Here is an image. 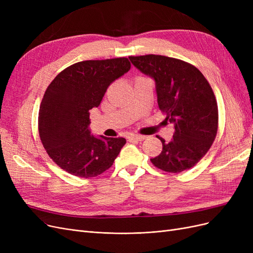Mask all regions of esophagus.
<instances>
[{
	"label": "esophagus",
	"instance_id": "esophagus-1",
	"mask_svg": "<svg viewBox=\"0 0 253 253\" xmlns=\"http://www.w3.org/2000/svg\"><path fill=\"white\" fill-rule=\"evenodd\" d=\"M145 138L142 135H129L127 137L128 141H142Z\"/></svg>",
	"mask_w": 253,
	"mask_h": 253
}]
</instances>
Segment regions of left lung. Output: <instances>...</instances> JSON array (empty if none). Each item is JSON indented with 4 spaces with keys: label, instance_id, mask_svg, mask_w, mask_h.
I'll use <instances>...</instances> for the list:
<instances>
[{
    "label": "left lung",
    "instance_id": "8db88e82",
    "mask_svg": "<svg viewBox=\"0 0 253 253\" xmlns=\"http://www.w3.org/2000/svg\"><path fill=\"white\" fill-rule=\"evenodd\" d=\"M135 67L155 80L158 108L174 125L169 143L152 164L169 173L194 167L215 139L218 109L212 87L197 68L185 61L160 55L128 57Z\"/></svg>",
    "mask_w": 253,
    "mask_h": 253
}]
</instances>
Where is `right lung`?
Segmentation results:
<instances>
[{"instance_id": "1", "label": "right lung", "mask_w": 253, "mask_h": 253, "mask_svg": "<svg viewBox=\"0 0 253 253\" xmlns=\"http://www.w3.org/2000/svg\"><path fill=\"white\" fill-rule=\"evenodd\" d=\"M129 68L126 57L86 60L66 67L50 82L38 125L44 149L61 169L89 178L112 167L126 140L90 135L89 111L98 108L110 84Z\"/></svg>"}]
</instances>
